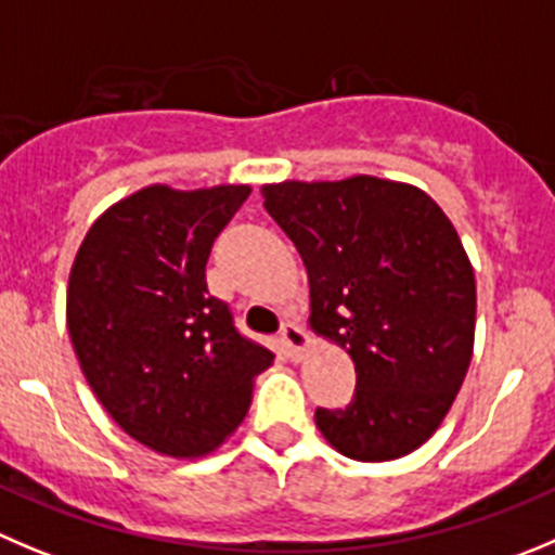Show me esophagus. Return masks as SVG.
Segmentation results:
<instances>
[{
  "label": "esophagus",
  "instance_id": "1",
  "mask_svg": "<svg viewBox=\"0 0 555 555\" xmlns=\"http://www.w3.org/2000/svg\"><path fill=\"white\" fill-rule=\"evenodd\" d=\"M279 341L284 345L289 359H301L304 350L309 348V334L298 323H284L282 334H279Z\"/></svg>",
  "mask_w": 555,
  "mask_h": 555
}]
</instances>
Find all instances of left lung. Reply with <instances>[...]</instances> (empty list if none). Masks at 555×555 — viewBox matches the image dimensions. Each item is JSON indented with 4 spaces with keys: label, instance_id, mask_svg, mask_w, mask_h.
<instances>
[{
    "label": "left lung",
    "instance_id": "8db88e82",
    "mask_svg": "<svg viewBox=\"0 0 555 555\" xmlns=\"http://www.w3.org/2000/svg\"><path fill=\"white\" fill-rule=\"evenodd\" d=\"M309 273V323L356 364L348 408H318L350 460L411 454L452 408L474 353L476 282L457 230L422 189L356 175L262 185Z\"/></svg>",
    "mask_w": 555,
    "mask_h": 555
}]
</instances>
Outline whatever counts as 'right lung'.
Returning <instances> with one entry per match:
<instances>
[{"label": "right lung", "mask_w": 555, "mask_h": 555, "mask_svg": "<svg viewBox=\"0 0 555 555\" xmlns=\"http://www.w3.org/2000/svg\"><path fill=\"white\" fill-rule=\"evenodd\" d=\"M248 194L147 185L90 227L70 268L67 334L81 372L108 416L158 454L214 452L273 361L205 282L214 241Z\"/></svg>", "instance_id": "1"}]
</instances>
